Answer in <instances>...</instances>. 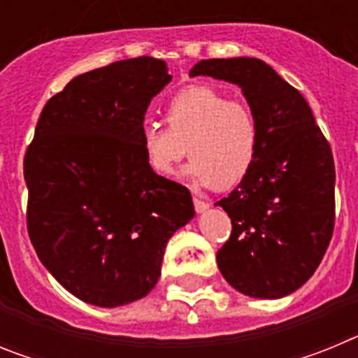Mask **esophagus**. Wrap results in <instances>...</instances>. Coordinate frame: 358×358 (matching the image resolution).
I'll return each instance as SVG.
<instances>
[{
  "label": "esophagus",
  "mask_w": 358,
  "mask_h": 358,
  "mask_svg": "<svg viewBox=\"0 0 358 358\" xmlns=\"http://www.w3.org/2000/svg\"><path fill=\"white\" fill-rule=\"evenodd\" d=\"M194 206H195V211H197V213H204V211H206L208 208H210V202L202 201V199L194 197Z\"/></svg>",
  "instance_id": "obj_1"
}]
</instances>
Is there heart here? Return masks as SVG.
<instances>
[{
	"label": "heart",
	"instance_id": "heart-1",
	"mask_svg": "<svg viewBox=\"0 0 358 358\" xmlns=\"http://www.w3.org/2000/svg\"><path fill=\"white\" fill-rule=\"evenodd\" d=\"M166 127L150 123L141 147L148 169L172 176L192 157L188 177L195 185L227 189L251 172L260 148V125L251 107L229 100L210 85L177 91L164 107Z\"/></svg>",
	"mask_w": 358,
	"mask_h": 358
}]
</instances>
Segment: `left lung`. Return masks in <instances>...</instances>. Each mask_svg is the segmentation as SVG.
Returning a JSON list of instances; mask_svg holds the SVG:
<instances>
[{
  "instance_id": "left-lung-1",
  "label": "left lung",
  "mask_w": 358,
  "mask_h": 358,
  "mask_svg": "<svg viewBox=\"0 0 358 358\" xmlns=\"http://www.w3.org/2000/svg\"><path fill=\"white\" fill-rule=\"evenodd\" d=\"M197 75L238 84L260 125L251 172L217 202L233 226L218 268L245 296L283 297L315 273L334 235L330 143L301 93L264 61L208 59L192 68Z\"/></svg>"
}]
</instances>
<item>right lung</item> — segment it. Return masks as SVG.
Segmentation results:
<instances>
[{
  "label": "right lung",
  "instance_id": "obj_1",
  "mask_svg": "<svg viewBox=\"0 0 358 358\" xmlns=\"http://www.w3.org/2000/svg\"><path fill=\"white\" fill-rule=\"evenodd\" d=\"M170 78L148 55L82 73L46 102L24 152L31 245L90 305L147 296L169 238L195 215L188 188L152 172L141 147L148 103Z\"/></svg>",
  "mask_w": 358,
  "mask_h": 358
}]
</instances>
